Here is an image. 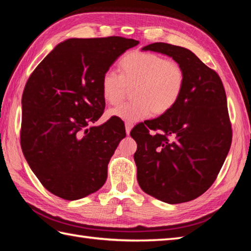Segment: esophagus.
I'll list each match as a JSON object with an SVG mask.
<instances>
[{"mask_svg":"<svg viewBox=\"0 0 251 251\" xmlns=\"http://www.w3.org/2000/svg\"><path fill=\"white\" fill-rule=\"evenodd\" d=\"M131 128H132V124H131V123H126V124H125V129H126V134H127V135L130 134Z\"/></svg>","mask_w":251,"mask_h":251,"instance_id":"1","label":"esophagus"}]
</instances>
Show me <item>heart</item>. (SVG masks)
Returning a JSON list of instances; mask_svg holds the SVG:
<instances>
[{
    "label": "heart",
    "instance_id": "b5f03b06",
    "mask_svg": "<svg viewBox=\"0 0 251 251\" xmlns=\"http://www.w3.org/2000/svg\"><path fill=\"white\" fill-rule=\"evenodd\" d=\"M121 74L108 70L102 76L101 89L106 102H120L131 90V102L121 103L108 115L135 123L156 114L166 113L178 102L184 86V72L179 63L149 51H131L120 62Z\"/></svg>",
    "mask_w": 251,
    "mask_h": 251
}]
</instances>
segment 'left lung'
<instances>
[{
  "label": "left lung",
  "instance_id": "left-lung-1",
  "mask_svg": "<svg viewBox=\"0 0 251 251\" xmlns=\"http://www.w3.org/2000/svg\"><path fill=\"white\" fill-rule=\"evenodd\" d=\"M142 50L172 57L184 72L178 102L157 119L137 125L134 159L147 194L168 204L195 200L210 188L231 148L226 90L219 75L190 50L153 43ZM157 134H150V129Z\"/></svg>",
  "mask_w": 251,
  "mask_h": 251
}]
</instances>
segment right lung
Wrapping results in <instances>:
<instances>
[{"label":"right lung","mask_w":251,"mask_h":251,"mask_svg":"<svg viewBox=\"0 0 251 251\" xmlns=\"http://www.w3.org/2000/svg\"><path fill=\"white\" fill-rule=\"evenodd\" d=\"M139 42L120 36L68 39L31 74L21 99V149L32 172L50 193L76 201L97 192L108 164L126 137L123 122L100 126L103 74Z\"/></svg>","instance_id":"add662e5"}]
</instances>
